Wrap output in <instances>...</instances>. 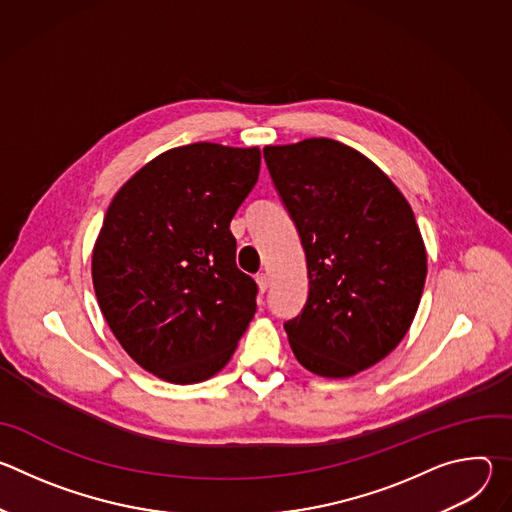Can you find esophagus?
Segmentation results:
<instances>
[{"label":"esophagus","mask_w":512,"mask_h":512,"mask_svg":"<svg viewBox=\"0 0 512 512\" xmlns=\"http://www.w3.org/2000/svg\"><path fill=\"white\" fill-rule=\"evenodd\" d=\"M257 285H259L261 294H265L267 287H269V275H267V273H259V275H257Z\"/></svg>","instance_id":"esophagus-1"}]
</instances>
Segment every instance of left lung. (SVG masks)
<instances>
[{
    "instance_id": "8db88e82",
    "label": "left lung",
    "mask_w": 512,
    "mask_h": 512,
    "mask_svg": "<svg viewBox=\"0 0 512 512\" xmlns=\"http://www.w3.org/2000/svg\"><path fill=\"white\" fill-rule=\"evenodd\" d=\"M263 156L308 261V302L283 326L289 346L314 375L352 377L397 348L419 308L427 255L415 214L340 141L267 145Z\"/></svg>"
}]
</instances>
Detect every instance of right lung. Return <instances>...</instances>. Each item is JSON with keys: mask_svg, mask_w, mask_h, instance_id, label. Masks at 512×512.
Segmentation results:
<instances>
[{"mask_svg": "<svg viewBox=\"0 0 512 512\" xmlns=\"http://www.w3.org/2000/svg\"><path fill=\"white\" fill-rule=\"evenodd\" d=\"M259 148L168 150L113 196L93 249L99 308L141 369L176 385L214 377L255 316L231 221L259 178Z\"/></svg>", "mask_w": 512, "mask_h": 512, "instance_id": "obj_1", "label": "right lung"}]
</instances>
